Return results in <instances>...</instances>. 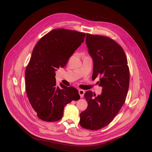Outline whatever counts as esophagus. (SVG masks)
Here are the masks:
<instances>
[{
    "label": "esophagus",
    "instance_id": "obj_1",
    "mask_svg": "<svg viewBox=\"0 0 152 152\" xmlns=\"http://www.w3.org/2000/svg\"><path fill=\"white\" fill-rule=\"evenodd\" d=\"M84 93H85V91L84 90H82V89H79V95H80L81 98H83L84 95Z\"/></svg>",
    "mask_w": 152,
    "mask_h": 152
}]
</instances>
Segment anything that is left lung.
<instances>
[{
    "label": "left lung",
    "instance_id": "1",
    "mask_svg": "<svg viewBox=\"0 0 152 152\" xmlns=\"http://www.w3.org/2000/svg\"><path fill=\"white\" fill-rule=\"evenodd\" d=\"M86 42L94 61L92 79L100 76L101 95L95 97L86 92L88 102L80 114L79 124L87 129L96 131L108 125L125 102L129 85V69L123 48L110 37L87 34ZM95 98H93V96Z\"/></svg>",
    "mask_w": 152,
    "mask_h": 152
}]
</instances>
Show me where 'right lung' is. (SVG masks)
<instances>
[{
  "instance_id": "add662e5",
  "label": "right lung",
  "mask_w": 152,
  "mask_h": 152,
  "mask_svg": "<svg viewBox=\"0 0 152 152\" xmlns=\"http://www.w3.org/2000/svg\"><path fill=\"white\" fill-rule=\"evenodd\" d=\"M86 34L66 29H55L37 42L25 71L26 92L39 119L57 121L72 100L80 99L73 87L56 85L55 71L63 68L84 41Z\"/></svg>"
}]
</instances>
